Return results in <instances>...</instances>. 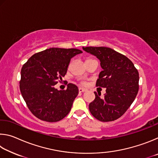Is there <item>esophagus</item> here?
<instances>
[{"mask_svg": "<svg viewBox=\"0 0 158 158\" xmlns=\"http://www.w3.org/2000/svg\"><path fill=\"white\" fill-rule=\"evenodd\" d=\"M87 89H82V88H79V93H84V92H86Z\"/></svg>", "mask_w": 158, "mask_h": 158, "instance_id": "obj_1", "label": "esophagus"}]
</instances>
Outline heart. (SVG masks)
I'll use <instances>...</instances> for the list:
<instances>
[{
  "label": "heart",
  "instance_id": "heart-1",
  "mask_svg": "<svg viewBox=\"0 0 158 158\" xmlns=\"http://www.w3.org/2000/svg\"><path fill=\"white\" fill-rule=\"evenodd\" d=\"M90 60V58H89V59H87L86 60Z\"/></svg>",
  "mask_w": 158,
  "mask_h": 158
}]
</instances>
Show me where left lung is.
<instances>
[{"mask_svg": "<svg viewBox=\"0 0 158 158\" xmlns=\"http://www.w3.org/2000/svg\"><path fill=\"white\" fill-rule=\"evenodd\" d=\"M85 52L97 57L102 71L96 82L105 88L103 97L95 92V98L89 105L90 113L100 121H113L127 110L139 90V73L129 58L105 47H82Z\"/></svg>", "mask_w": 158, "mask_h": 158, "instance_id": "left-lung-1", "label": "left lung"}]
</instances>
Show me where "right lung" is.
<instances>
[{
  "label": "right lung",
  "instance_id": "1",
  "mask_svg": "<svg viewBox=\"0 0 158 158\" xmlns=\"http://www.w3.org/2000/svg\"><path fill=\"white\" fill-rule=\"evenodd\" d=\"M81 53L77 49L49 48L35 53L23 65L20 91L35 116L57 122L69 114L78 87L68 84L65 90H58L54 85L65 75L71 58Z\"/></svg>",
  "mask_w": 158,
  "mask_h": 158
}]
</instances>
